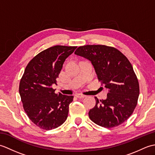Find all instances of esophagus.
<instances>
[{
    "mask_svg": "<svg viewBox=\"0 0 155 155\" xmlns=\"http://www.w3.org/2000/svg\"><path fill=\"white\" fill-rule=\"evenodd\" d=\"M75 96H76V97H77L78 98H84L85 97H86V96H85V95L82 94H76Z\"/></svg>",
    "mask_w": 155,
    "mask_h": 155,
    "instance_id": "obj_1",
    "label": "esophagus"
}]
</instances>
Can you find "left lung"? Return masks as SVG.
<instances>
[{
	"mask_svg": "<svg viewBox=\"0 0 155 155\" xmlns=\"http://www.w3.org/2000/svg\"><path fill=\"white\" fill-rule=\"evenodd\" d=\"M74 54L89 60L98 79L108 90L88 112L91 120L105 128L117 127L133 114L139 95V84L132 64L117 48L106 45L79 47Z\"/></svg>",
	"mask_w": 155,
	"mask_h": 155,
	"instance_id": "8db88e82",
	"label": "left lung"
}]
</instances>
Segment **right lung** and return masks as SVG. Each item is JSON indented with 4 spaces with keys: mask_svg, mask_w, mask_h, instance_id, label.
I'll return each mask as SVG.
<instances>
[{
    "mask_svg": "<svg viewBox=\"0 0 155 155\" xmlns=\"http://www.w3.org/2000/svg\"><path fill=\"white\" fill-rule=\"evenodd\" d=\"M77 47L57 45L41 52L28 62L20 81L25 113L42 129H54L67 120L74 97L56 94L52 85L57 84L64 62Z\"/></svg>",
    "mask_w": 155,
    "mask_h": 155,
    "instance_id": "obj_1",
    "label": "right lung"
}]
</instances>
